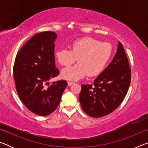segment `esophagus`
Wrapping results in <instances>:
<instances>
[{
    "label": "esophagus",
    "instance_id": "1",
    "mask_svg": "<svg viewBox=\"0 0 148 148\" xmlns=\"http://www.w3.org/2000/svg\"><path fill=\"white\" fill-rule=\"evenodd\" d=\"M72 84H74V82H68V85L69 86H72Z\"/></svg>",
    "mask_w": 148,
    "mask_h": 148
}]
</instances>
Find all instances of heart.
<instances>
[{
	"label": "heart",
	"instance_id": "obj_1",
	"mask_svg": "<svg viewBox=\"0 0 148 148\" xmlns=\"http://www.w3.org/2000/svg\"><path fill=\"white\" fill-rule=\"evenodd\" d=\"M112 55V46L91 37H85L72 42L71 50H57L55 57L60 64L69 66L77 61L73 66L67 67L61 71L63 78L76 81L88 74L90 76L99 74L103 71Z\"/></svg>",
	"mask_w": 148,
	"mask_h": 148
}]
</instances>
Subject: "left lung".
<instances>
[{"label":"left lung","instance_id":"left-lung-1","mask_svg":"<svg viewBox=\"0 0 148 148\" xmlns=\"http://www.w3.org/2000/svg\"><path fill=\"white\" fill-rule=\"evenodd\" d=\"M131 80L128 59L119 42L113 60L95 79L93 85L82 86L79 99L82 109L92 117L112 113L123 101Z\"/></svg>","mask_w":148,"mask_h":148}]
</instances>
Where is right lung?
<instances>
[{
  "label": "right lung",
  "mask_w": 148,
  "mask_h": 148,
  "mask_svg": "<svg viewBox=\"0 0 148 148\" xmlns=\"http://www.w3.org/2000/svg\"><path fill=\"white\" fill-rule=\"evenodd\" d=\"M57 37L51 31L36 34L15 59L14 77L19 99L30 111L40 116H48L56 110L67 86L65 80L49 83L59 73L54 56Z\"/></svg>",
  "instance_id": "right-lung-1"
}]
</instances>
